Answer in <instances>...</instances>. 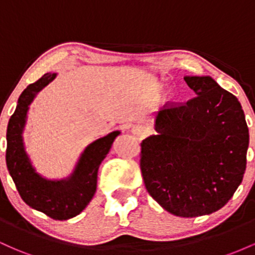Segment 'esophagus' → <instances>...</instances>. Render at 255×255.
Wrapping results in <instances>:
<instances>
[{
  "label": "esophagus",
  "instance_id": "obj_1",
  "mask_svg": "<svg viewBox=\"0 0 255 255\" xmlns=\"http://www.w3.org/2000/svg\"><path fill=\"white\" fill-rule=\"evenodd\" d=\"M131 131L137 136H144L146 134V129L142 126H134V127L131 128Z\"/></svg>",
  "mask_w": 255,
  "mask_h": 255
}]
</instances>
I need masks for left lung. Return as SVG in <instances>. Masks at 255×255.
Listing matches in <instances>:
<instances>
[{
  "mask_svg": "<svg viewBox=\"0 0 255 255\" xmlns=\"http://www.w3.org/2000/svg\"><path fill=\"white\" fill-rule=\"evenodd\" d=\"M195 96L154 116L157 134L142 140L140 168L147 192L178 217L218 211L246 170L250 134L238 98L211 77H184Z\"/></svg>",
  "mask_w": 255,
  "mask_h": 255,
  "instance_id": "8db88e82",
  "label": "left lung"
}]
</instances>
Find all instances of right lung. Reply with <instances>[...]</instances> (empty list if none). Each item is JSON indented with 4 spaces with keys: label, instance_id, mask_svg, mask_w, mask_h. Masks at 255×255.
Instances as JSON below:
<instances>
[{
    "label": "right lung",
    "instance_id": "obj_1",
    "mask_svg": "<svg viewBox=\"0 0 255 255\" xmlns=\"http://www.w3.org/2000/svg\"><path fill=\"white\" fill-rule=\"evenodd\" d=\"M56 75V73H46L20 95L16 109L8 122L5 162L20 197L28 206L52 219L67 221L78 216L92 200L97 189L99 165L121 131H111L86 146L69 176L49 180L38 174L25 150L22 133L30 104Z\"/></svg>",
    "mask_w": 255,
    "mask_h": 255
}]
</instances>
